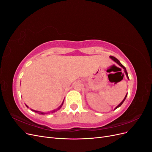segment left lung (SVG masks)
Segmentation results:
<instances>
[{"instance_id":"obj_1","label":"left lung","mask_w":152,"mask_h":152,"mask_svg":"<svg viewBox=\"0 0 152 152\" xmlns=\"http://www.w3.org/2000/svg\"><path fill=\"white\" fill-rule=\"evenodd\" d=\"M110 58H111L112 59V60L113 61H115V63H117V64H118V65H119V66H121L123 69H124V72H125V73H126V76H127V79H129V77H128V74H127V70H126V68H125V66H124V65H122V64L121 63V62L120 61H119L118 60V59L116 58H115V57H113V56H110ZM127 94L126 95V96H125V98H124V99L122 100V102L120 103V104H119L118 106H117V107H115V108L114 110H115V109H117V108H118V107H121V106L122 104V103H124V101H125V99H126V97H127Z\"/></svg>"}]
</instances>
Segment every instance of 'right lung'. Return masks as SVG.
Returning a JSON list of instances; mask_svg holds the SVG:
<instances>
[{
	"mask_svg": "<svg viewBox=\"0 0 152 152\" xmlns=\"http://www.w3.org/2000/svg\"><path fill=\"white\" fill-rule=\"evenodd\" d=\"M63 102H64V100H63V103H61V104L60 105V106H59V107L57 108V109H56V110H53V111H52L51 112L52 113H53V112H56V111H58V110H59V109H60L61 108V107H62V105L63 104ZM26 106V107L27 108H29L28 107V106H27L26 104H25ZM31 110H32V111H33V112H36V113H39V114H41V115H44V114H46V113H44V112H39V111H36V110H32V109H31Z\"/></svg>",
	"mask_w": 152,
	"mask_h": 152,
	"instance_id": "obj_1",
	"label": "right lung"
}]
</instances>
